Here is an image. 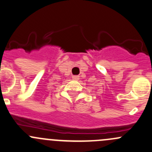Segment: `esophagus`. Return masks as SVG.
Here are the masks:
<instances>
[{"label": "esophagus", "mask_w": 152, "mask_h": 152, "mask_svg": "<svg viewBox=\"0 0 152 152\" xmlns=\"http://www.w3.org/2000/svg\"><path fill=\"white\" fill-rule=\"evenodd\" d=\"M72 79H73V80H78V79H79V76H72Z\"/></svg>", "instance_id": "1"}]
</instances>
